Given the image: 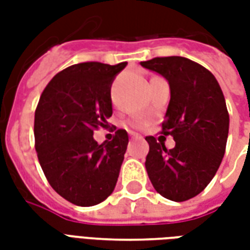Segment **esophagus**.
<instances>
[{"label":"esophagus","mask_w":250,"mask_h":250,"mask_svg":"<svg viewBox=\"0 0 250 250\" xmlns=\"http://www.w3.org/2000/svg\"><path fill=\"white\" fill-rule=\"evenodd\" d=\"M131 139H136V138H138V135H136V134H131Z\"/></svg>","instance_id":"obj_1"}]
</instances>
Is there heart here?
<instances>
[{
	"instance_id": "heart-1",
	"label": "heart",
	"mask_w": 250,
	"mask_h": 250,
	"mask_svg": "<svg viewBox=\"0 0 250 250\" xmlns=\"http://www.w3.org/2000/svg\"><path fill=\"white\" fill-rule=\"evenodd\" d=\"M135 125H138V127H141L142 123H135Z\"/></svg>"
}]
</instances>
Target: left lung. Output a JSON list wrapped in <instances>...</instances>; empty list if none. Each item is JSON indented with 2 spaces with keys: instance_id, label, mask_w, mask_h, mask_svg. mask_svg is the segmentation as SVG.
I'll use <instances>...</instances> for the list:
<instances>
[{
  "instance_id": "obj_1",
  "label": "left lung",
  "mask_w": 250,
  "mask_h": 250,
  "mask_svg": "<svg viewBox=\"0 0 250 250\" xmlns=\"http://www.w3.org/2000/svg\"><path fill=\"white\" fill-rule=\"evenodd\" d=\"M141 65L167 80L162 132L175 141L167 150L165 142L147 136L148 178L165 198L188 201L210 184L225 154L229 114L224 93L211 72L186 57H155Z\"/></svg>"
}]
</instances>
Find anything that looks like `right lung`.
<instances>
[{
    "instance_id": "1",
    "label": "right lung",
    "mask_w": 250,
    "mask_h": 250,
    "mask_svg": "<svg viewBox=\"0 0 250 250\" xmlns=\"http://www.w3.org/2000/svg\"><path fill=\"white\" fill-rule=\"evenodd\" d=\"M127 62H80L48 83L35 112L36 151L48 182L77 206H93L112 194L128 145L125 130L98 145L93 131L112 115L111 85Z\"/></svg>"
}]
</instances>
